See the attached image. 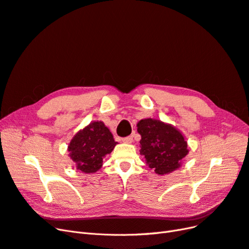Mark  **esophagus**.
Returning <instances> with one entry per match:
<instances>
[{
	"label": "esophagus",
	"instance_id": "34e87169",
	"mask_svg": "<svg viewBox=\"0 0 249 249\" xmlns=\"http://www.w3.org/2000/svg\"><path fill=\"white\" fill-rule=\"evenodd\" d=\"M123 142H124V143H127V144H130V143L133 142V137H132V136L125 137V138L123 139Z\"/></svg>",
	"mask_w": 249,
	"mask_h": 249
}]
</instances>
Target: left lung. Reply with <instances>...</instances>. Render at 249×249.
Returning a JSON list of instances; mask_svg holds the SVG:
<instances>
[{
	"instance_id": "obj_1",
	"label": "left lung",
	"mask_w": 249,
	"mask_h": 249,
	"mask_svg": "<svg viewBox=\"0 0 249 249\" xmlns=\"http://www.w3.org/2000/svg\"><path fill=\"white\" fill-rule=\"evenodd\" d=\"M137 132L141 135L140 155L157 175H169L182 166L189 149L185 136L175 125L144 118L137 124Z\"/></svg>"
}]
</instances>
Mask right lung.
<instances>
[{
    "label": "right lung",
    "instance_id": "1",
    "mask_svg": "<svg viewBox=\"0 0 249 249\" xmlns=\"http://www.w3.org/2000/svg\"><path fill=\"white\" fill-rule=\"evenodd\" d=\"M116 144L108 127L101 120H96L74 135L67 150L79 171L94 173L102 168L103 159Z\"/></svg>",
    "mask_w": 249,
    "mask_h": 249
}]
</instances>
